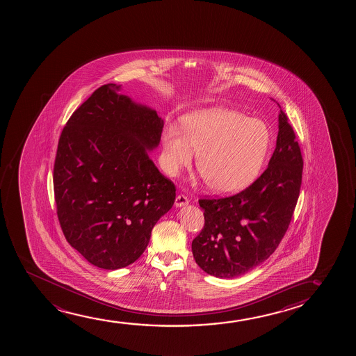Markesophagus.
<instances>
[{"label": "esophagus", "mask_w": 356, "mask_h": 356, "mask_svg": "<svg viewBox=\"0 0 356 356\" xmlns=\"http://www.w3.org/2000/svg\"><path fill=\"white\" fill-rule=\"evenodd\" d=\"M188 204V200H187V197L184 195H179L176 197L175 200V205L176 207H184V205Z\"/></svg>", "instance_id": "1"}]
</instances>
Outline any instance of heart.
<instances>
[{
    "instance_id": "heart-1",
    "label": "heart",
    "mask_w": 356,
    "mask_h": 356,
    "mask_svg": "<svg viewBox=\"0 0 356 356\" xmlns=\"http://www.w3.org/2000/svg\"><path fill=\"white\" fill-rule=\"evenodd\" d=\"M270 145L268 127L242 113L211 108L184 118L182 130L170 125L163 135L164 165L171 176L191 165L198 153V172L210 190L231 195L258 176Z\"/></svg>"
}]
</instances>
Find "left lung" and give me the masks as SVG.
I'll list each match as a JSON object with an SVG mask.
<instances>
[{
  "instance_id": "1",
  "label": "left lung",
  "mask_w": 356,
  "mask_h": 356,
  "mask_svg": "<svg viewBox=\"0 0 356 356\" xmlns=\"http://www.w3.org/2000/svg\"><path fill=\"white\" fill-rule=\"evenodd\" d=\"M302 175L300 147L281 109L276 148L263 174L236 195L200 200L204 227L192 242L198 266L215 277L232 278L265 261L292 221Z\"/></svg>"
}]
</instances>
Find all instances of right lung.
Instances as JSON below:
<instances>
[{"mask_svg": "<svg viewBox=\"0 0 356 356\" xmlns=\"http://www.w3.org/2000/svg\"><path fill=\"white\" fill-rule=\"evenodd\" d=\"M106 83L72 114L54 166V200L68 243L88 263H135L175 202V185L149 159L164 122Z\"/></svg>", "mask_w": 356, "mask_h": 356, "instance_id": "right-lung-1", "label": "right lung"}]
</instances>
